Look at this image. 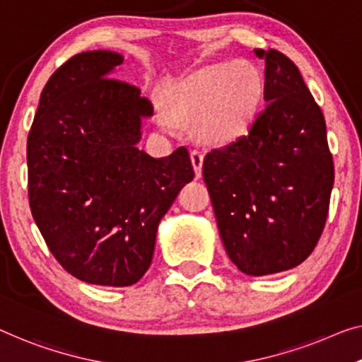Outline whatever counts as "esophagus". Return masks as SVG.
<instances>
[{
	"mask_svg": "<svg viewBox=\"0 0 362 362\" xmlns=\"http://www.w3.org/2000/svg\"><path fill=\"white\" fill-rule=\"evenodd\" d=\"M190 158H192V164H193V169H195V175L197 179L202 177V169H203V153L202 151H192L190 153Z\"/></svg>",
	"mask_w": 362,
	"mask_h": 362,
	"instance_id": "1",
	"label": "esophagus"
}]
</instances>
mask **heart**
I'll list each match as a JSON object with an SVG mask.
<instances>
[{
    "instance_id": "obj_1",
    "label": "heart",
    "mask_w": 362,
    "mask_h": 362,
    "mask_svg": "<svg viewBox=\"0 0 362 362\" xmlns=\"http://www.w3.org/2000/svg\"><path fill=\"white\" fill-rule=\"evenodd\" d=\"M265 79L260 68L247 60L209 64L180 81L170 90L169 113L175 120L198 122L208 141L226 143L247 132L260 109ZM160 125L172 128L170 117L159 115Z\"/></svg>"
}]
</instances>
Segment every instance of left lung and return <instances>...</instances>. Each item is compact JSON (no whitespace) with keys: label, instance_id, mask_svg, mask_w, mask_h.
<instances>
[{"label":"left lung","instance_id":"1","mask_svg":"<svg viewBox=\"0 0 362 362\" xmlns=\"http://www.w3.org/2000/svg\"><path fill=\"white\" fill-rule=\"evenodd\" d=\"M265 60V99L249 134L204 156L203 179L230 262L250 276L300 265L319 242L333 188L325 118L296 64Z\"/></svg>","mask_w":362,"mask_h":362}]
</instances>
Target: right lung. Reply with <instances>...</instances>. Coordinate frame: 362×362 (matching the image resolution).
<instances>
[{
	"label": "right lung",
	"instance_id": "obj_1",
	"mask_svg": "<svg viewBox=\"0 0 362 362\" xmlns=\"http://www.w3.org/2000/svg\"><path fill=\"white\" fill-rule=\"evenodd\" d=\"M123 57L90 50L62 64L40 94L27 138L29 203L48 249L69 274L132 286L153 260L160 219L193 180L185 148H138L153 105L112 73Z\"/></svg>",
	"mask_w": 362,
	"mask_h": 362
}]
</instances>
